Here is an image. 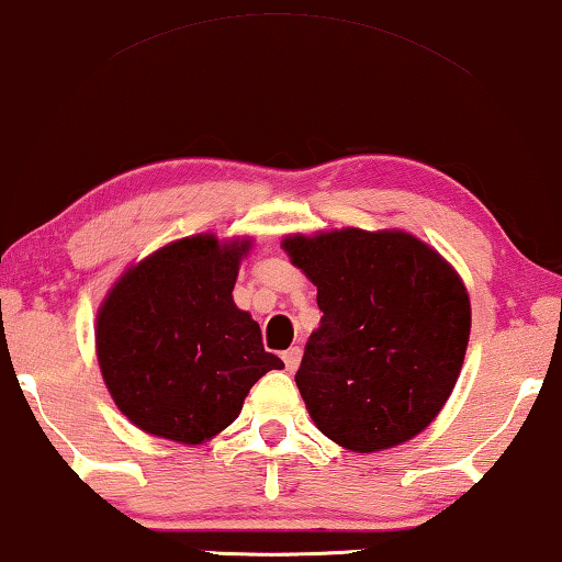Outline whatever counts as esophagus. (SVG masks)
<instances>
[{"instance_id":"1","label":"esophagus","mask_w":562,"mask_h":562,"mask_svg":"<svg viewBox=\"0 0 562 562\" xmlns=\"http://www.w3.org/2000/svg\"><path fill=\"white\" fill-rule=\"evenodd\" d=\"M301 358H303V350H301V347H290V350H288L285 355H282V360H285V368H288L290 373H293L295 368L301 366Z\"/></svg>"}]
</instances>
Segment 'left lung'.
<instances>
[{
  "label": "left lung",
  "instance_id": "8db88e82",
  "mask_svg": "<svg viewBox=\"0 0 562 562\" xmlns=\"http://www.w3.org/2000/svg\"><path fill=\"white\" fill-rule=\"evenodd\" d=\"M282 248L324 314L295 373L311 420L355 453L407 443L436 420L464 366L472 305L459 272L394 228L295 233Z\"/></svg>",
  "mask_w": 562,
  "mask_h": 562
}]
</instances>
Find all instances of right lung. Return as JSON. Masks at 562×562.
Instances as JSON below:
<instances>
[{
	"label": "right lung",
	"instance_id": "right-lung-1",
	"mask_svg": "<svg viewBox=\"0 0 562 562\" xmlns=\"http://www.w3.org/2000/svg\"><path fill=\"white\" fill-rule=\"evenodd\" d=\"M251 238L199 233L166 244L113 282L95 316L111 400L150 436L199 446L240 415L251 386L285 363L233 303Z\"/></svg>",
	"mask_w": 562,
	"mask_h": 562
}]
</instances>
